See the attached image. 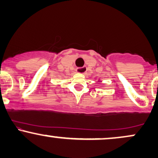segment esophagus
<instances>
[{"instance_id":"obj_1","label":"esophagus","mask_w":158,"mask_h":158,"mask_svg":"<svg viewBox=\"0 0 158 158\" xmlns=\"http://www.w3.org/2000/svg\"><path fill=\"white\" fill-rule=\"evenodd\" d=\"M86 67H81V68H78L77 69V72L79 73H85L86 72Z\"/></svg>"}]
</instances>
